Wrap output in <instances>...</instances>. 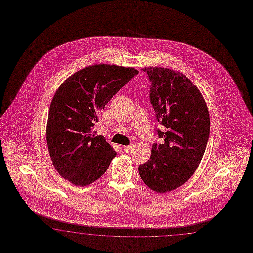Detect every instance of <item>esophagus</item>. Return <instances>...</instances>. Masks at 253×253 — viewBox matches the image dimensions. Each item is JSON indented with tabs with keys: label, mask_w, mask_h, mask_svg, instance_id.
<instances>
[{
	"label": "esophagus",
	"mask_w": 253,
	"mask_h": 253,
	"mask_svg": "<svg viewBox=\"0 0 253 253\" xmlns=\"http://www.w3.org/2000/svg\"><path fill=\"white\" fill-rule=\"evenodd\" d=\"M132 148V145H129V146H123V151L124 153H129Z\"/></svg>",
	"instance_id": "obj_1"
}]
</instances>
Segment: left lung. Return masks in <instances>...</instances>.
Here are the masks:
<instances>
[{
    "mask_svg": "<svg viewBox=\"0 0 253 253\" xmlns=\"http://www.w3.org/2000/svg\"><path fill=\"white\" fill-rule=\"evenodd\" d=\"M142 70L150 80V102L162 125L156 130L163 143L152 145L149 160L138 170L151 190L165 193L184 184L198 168L209 138V112L183 74L162 67Z\"/></svg>",
    "mask_w": 253,
    "mask_h": 253,
    "instance_id": "obj_1",
    "label": "left lung"
}]
</instances>
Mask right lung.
<instances>
[{
    "instance_id": "1",
    "label": "right lung",
    "mask_w": 253,
    "mask_h": 253,
    "mask_svg": "<svg viewBox=\"0 0 253 253\" xmlns=\"http://www.w3.org/2000/svg\"><path fill=\"white\" fill-rule=\"evenodd\" d=\"M130 67L95 64L70 76L56 91L48 112L46 138L49 157L62 178L86 186L107 171L117 153L96 135L100 111L138 75Z\"/></svg>"
}]
</instances>
